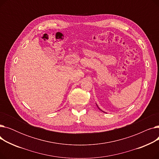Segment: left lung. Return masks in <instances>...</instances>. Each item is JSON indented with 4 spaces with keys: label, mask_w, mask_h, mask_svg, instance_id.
Instances as JSON below:
<instances>
[{
    "label": "left lung",
    "mask_w": 159,
    "mask_h": 159,
    "mask_svg": "<svg viewBox=\"0 0 159 159\" xmlns=\"http://www.w3.org/2000/svg\"><path fill=\"white\" fill-rule=\"evenodd\" d=\"M97 107H98V106H97ZM98 109H99V110H101V111H102V112H104V111H102V110H101V109H100V108H99V107H98ZM104 113H105V112H104Z\"/></svg>",
    "instance_id": "obj_1"
}]
</instances>
